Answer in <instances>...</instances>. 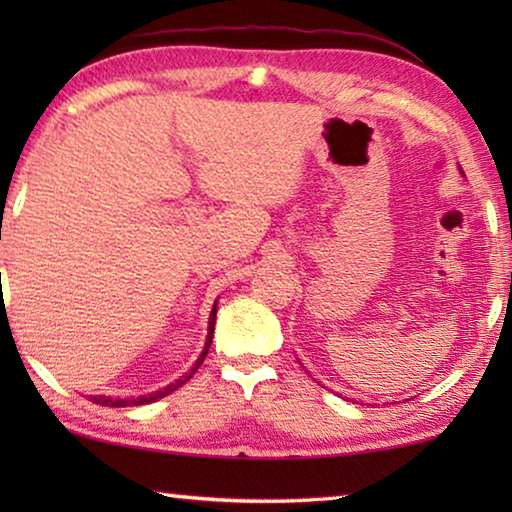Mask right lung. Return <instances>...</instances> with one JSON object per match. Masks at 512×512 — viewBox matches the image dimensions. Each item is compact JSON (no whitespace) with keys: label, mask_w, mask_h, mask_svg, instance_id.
Instances as JSON below:
<instances>
[{"label":"right lung","mask_w":512,"mask_h":512,"mask_svg":"<svg viewBox=\"0 0 512 512\" xmlns=\"http://www.w3.org/2000/svg\"><path fill=\"white\" fill-rule=\"evenodd\" d=\"M214 323H216V305H214L212 314H210V325H207V339H205V348H203V352H201V357H198V361L194 363V368H192V370L185 372L183 377L173 381V384H169L167 388H162V391H155V393H151V395H140V397H133V400H112V397H106V395L90 397V400H92L94 404H101V406H140V404H151V402H155V400H160V397H164V395H169V393H173V391H178L180 386L187 384V381L194 377V372H196L198 368H201V363L205 361V357H207V350H210V345H212V336H214Z\"/></svg>","instance_id":"add662e5"}]
</instances>
